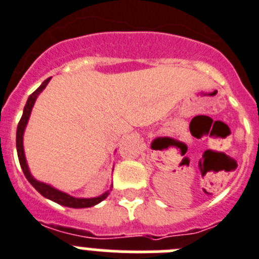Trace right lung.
Listing matches in <instances>:
<instances>
[{
    "label": "right lung",
    "instance_id": "right-lung-1",
    "mask_svg": "<svg viewBox=\"0 0 259 259\" xmlns=\"http://www.w3.org/2000/svg\"><path fill=\"white\" fill-rule=\"evenodd\" d=\"M52 77H48L45 80L44 83L41 84L37 89H36L35 92L32 93L31 96L27 100V104L24 106V110H23V115L20 118V122L18 124L17 128V152H18V158H19V163L20 167H22L23 174L26 175L27 180L31 183V185L36 191L38 192L40 194H42L45 198L48 200H52L54 202L59 203L62 206H67V207H72V209H84V207H92L97 203H100L101 201H104L105 198L107 197L111 192V188L107 189L105 193H102L101 196H97V197H91V198H84V197H74V196H71V194L66 193V192H62L59 189L54 188L53 185L47 184L44 182H38L37 179L33 178V175L29 171L28 163H27L26 159V154H24V146H23V135H24V131H26V127L28 124L29 116H31V111L33 109V105H35L36 100H37L38 95H40L42 91L45 89V87L48 85V83L50 81ZM113 187V185H111Z\"/></svg>",
    "mask_w": 259,
    "mask_h": 259
}]
</instances>
